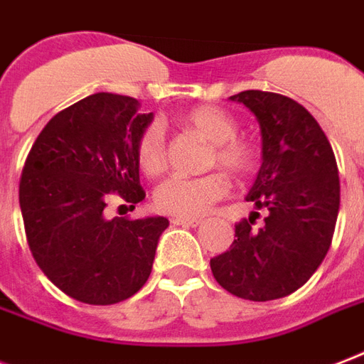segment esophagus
Here are the masks:
<instances>
[{"instance_id": "esophagus-1", "label": "esophagus", "mask_w": 364, "mask_h": 364, "mask_svg": "<svg viewBox=\"0 0 364 364\" xmlns=\"http://www.w3.org/2000/svg\"><path fill=\"white\" fill-rule=\"evenodd\" d=\"M200 223L198 219L194 218H171V225H181V227H196Z\"/></svg>"}]
</instances>
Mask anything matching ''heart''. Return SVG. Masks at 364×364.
Wrapping results in <instances>:
<instances>
[{"instance_id": "1", "label": "heart", "mask_w": 364, "mask_h": 364, "mask_svg": "<svg viewBox=\"0 0 364 364\" xmlns=\"http://www.w3.org/2000/svg\"><path fill=\"white\" fill-rule=\"evenodd\" d=\"M181 126L210 143L208 168H223L237 177H246L257 168V146L238 133V124L227 110L202 105L181 116ZM135 160L145 176L156 177L166 170V133L160 122L146 124L135 141ZM229 193V179L221 171L202 177H168L154 191L158 212L176 218H198Z\"/></svg>"}]
</instances>
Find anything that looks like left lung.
Here are the masks:
<instances>
[{"instance_id":"left-lung-1","label":"left lung","mask_w":364,"mask_h":364,"mask_svg":"<svg viewBox=\"0 0 364 364\" xmlns=\"http://www.w3.org/2000/svg\"><path fill=\"white\" fill-rule=\"evenodd\" d=\"M256 114L263 162L246 200L267 210L235 225L231 250L210 259L213 279L237 298L269 301L296 292L328 252L338 210L340 177L334 151L317 120L299 102L271 91L231 97Z\"/></svg>"}]
</instances>
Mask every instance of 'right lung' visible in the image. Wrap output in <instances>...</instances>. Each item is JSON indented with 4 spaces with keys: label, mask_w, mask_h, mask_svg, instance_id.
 Listing matches in <instances>:
<instances>
[{
    "label": "right lung",
    "mask_w": 364,
    "mask_h": 364,
    "mask_svg": "<svg viewBox=\"0 0 364 364\" xmlns=\"http://www.w3.org/2000/svg\"><path fill=\"white\" fill-rule=\"evenodd\" d=\"M133 97L95 93L60 110L22 168L18 202L30 252L66 296L112 305L139 292L152 271L166 218H105L112 196L145 198L135 141L152 122Z\"/></svg>",
    "instance_id": "add662e5"
}]
</instances>
